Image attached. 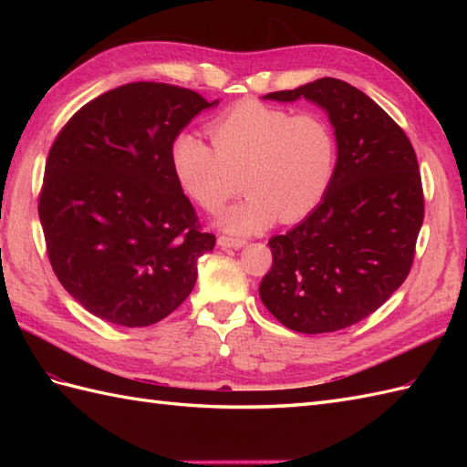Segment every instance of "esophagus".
Masks as SVG:
<instances>
[{"instance_id":"esophagus-1","label":"esophagus","mask_w":467,"mask_h":467,"mask_svg":"<svg viewBox=\"0 0 467 467\" xmlns=\"http://www.w3.org/2000/svg\"><path fill=\"white\" fill-rule=\"evenodd\" d=\"M218 244L223 246V249H241V246L246 244L244 239H234V236H218Z\"/></svg>"}]
</instances>
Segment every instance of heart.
<instances>
[{"label": "heart", "instance_id": "b5f03b06", "mask_svg": "<svg viewBox=\"0 0 467 467\" xmlns=\"http://www.w3.org/2000/svg\"><path fill=\"white\" fill-rule=\"evenodd\" d=\"M208 134L213 146L194 134L176 136L171 164L184 192L208 213L239 192L243 176L249 194L221 216L228 233H259L276 218L301 221L329 191L337 140L321 114L241 100L208 124Z\"/></svg>", "mask_w": 467, "mask_h": 467}]
</instances>
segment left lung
<instances>
[{"label":"left lung","mask_w":467,"mask_h":467,"mask_svg":"<svg viewBox=\"0 0 467 467\" xmlns=\"http://www.w3.org/2000/svg\"><path fill=\"white\" fill-rule=\"evenodd\" d=\"M265 98L325 108L337 166L321 204L269 241L261 301L296 333L339 331L375 313L408 279L425 213L418 156L383 108L337 78Z\"/></svg>","instance_id":"8db88e82"}]
</instances>
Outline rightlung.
Instances as JSON below:
<instances>
[{
	"instance_id": "1",
	"label": "right lung",
	"mask_w": 467,
	"mask_h": 467,
	"mask_svg": "<svg viewBox=\"0 0 467 467\" xmlns=\"http://www.w3.org/2000/svg\"><path fill=\"white\" fill-rule=\"evenodd\" d=\"M216 102L132 82L82 106L49 148L37 213L49 265L86 311L148 327L182 305L214 249L171 164L178 132Z\"/></svg>"
}]
</instances>
